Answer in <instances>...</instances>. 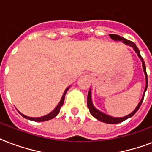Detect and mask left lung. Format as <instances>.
Instances as JSON below:
<instances>
[{"instance_id":"1","label":"left lung","mask_w":152,"mask_h":152,"mask_svg":"<svg viewBox=\"0 0 152 152\" xmlns=\"http://www.w3.org/2000/svg\"><path fill=\"white\" fill-rule=\"evenodd\" d=\"M110 38L113 40L114 41H122L123 43H125V45H127L129 46H131L133 50H135V52L137 53V56L139 57V58L142 61V64H143V69H144V74H145V76H146V87H145V89H144V95H143V97H142L141 100L140 102H139V104L137 105V106L136 107L134 110L132 111V113L129 114V115L125 116V117H122V118H113V117H111L110 115H107L106 113H102L101 112L100 110H97V109L95 108V106H93V103H92V100H91V90L89 91V92H88V107L89 108V110H90V113L96 119L98 120L101 121L102 122L104 123H107V124H118V123H120V122H122L123 121L126 120L128 118H131L132 116L134 115L135 113H137V111L139 110V108L140 107L142 104V102L144 100V95H145V91L147 90V88H148V75H147V72H146V66H145V63H144V60L142 58L141 55H140V53L139 49L137 48V46H136V44L134 42H132L129 41V40H127V39H124L122 37L119 36L118 34H109Z\"/></svg>"}]
</instances>
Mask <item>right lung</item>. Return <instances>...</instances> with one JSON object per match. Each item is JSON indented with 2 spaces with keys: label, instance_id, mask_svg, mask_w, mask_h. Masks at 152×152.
Wrapping results in <instances>:
<instances>
[{
  "label": "right lung",
  "instance_id": "right-lung-1",
  "mask_svg": "<svg viewBox=\"0 0 152 152\" xmlns=\"http://www.w3.org/2000/svg\"><path fill=\"white\" fill-rule=\"evenodd\" d=\"M69 88H67L66 89H65V91H64V94H63V95H62V98L61 99V101H60L59 104L57 105V107L53 110L52 111V112H50V113H49V114H47V115L46 116H43V117H40V118H30V117H27V116H25L24 114H23V113H21L20 112H19V113L21 114V115L23 117V118H27V119H29V120H31V121H48V120H50V119H52V118H55L56 116L60 112V110H61V107L62 106V105H63V103H64V97H65V95H66V92L67 91L69 90Z\"/></svg>",
  "mask_w": 152,
  "mask_h": 152
}]
</instances>
